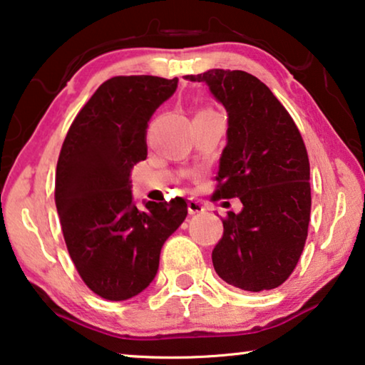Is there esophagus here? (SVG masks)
I'll return each mask as SVG.
<instances>
[{"mask_svg": "<svg viewBox=\"0 0 365 365\" xmlns=\"http://www.w3.org/2000/svg\"><path fill=\"white\" fill-rule=\"evenodd\" d=\"M187 211H189V214H191V216H194V214H201V212L206 211V207H204L199 201H196V199H189Z\"/></svg>", "mask_w": 365, "mask_h": 365, "instance_id": "34e87169", "label": "esophagus"}]
</instances>
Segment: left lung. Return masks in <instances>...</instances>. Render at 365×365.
<instances>
[{
	"instance_id": "1",
	"label": "left lung",
	"mask_w": 365,
	"mask_h": 365,
	"mask_svg": "<svg viewBox=\"0 0 365 365\" xmlns=\"http://www.w3.org/2000/svg\"><path fill=\"white\" fill-rule=\"evenodd\" d=\"M204 83L227 113L216 197H239L212 251L217 276L244 291L276 289L291 276L307 239L311 168L301 133L262 81L246 71L209 69Z\"/></svg>"
}]
</instances>
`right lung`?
Instances as JSON below:
<instances>
[{
    "mask_svg": "<svg viewBox=\"0 0 365 365\" xmlns=\"http://www.w3.org/2000/svg\"><path fill=\"white\" fill-rule=\"evenodd\" d=\"M178 78L116 76L96 89L74 119L56 166L54 201L69 256L94 294L126 301L159 269L166 239L187 204L143 201L131 191L134 164L148 156L149 119L176 93Z\"/></svg>",
    "mask_w": 365,
    "mask_h": 365,
    "instance_id": "add662e5",
    "label": "right lung"
}]
</instances>
